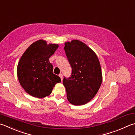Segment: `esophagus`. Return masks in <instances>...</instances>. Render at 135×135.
Instances as JSON below:
<instances>
[{
    "label": "esophagus",
    "mask_w": 135,
    "mask_h": 135,
    "mask_svg": "<svg viewBox=\"0 0 135 135\" xmlns=\"http://www.w3.org/2000/svg\"><path fill=\"white\" fill-rule=\"evenodd\" d=\"M59 77L60 78V79H61V80H62H62H63V75L62 74H61V73H60V74H59Z\"/></svg>",
    "instance_id": "obj_1"
}]
</instances>
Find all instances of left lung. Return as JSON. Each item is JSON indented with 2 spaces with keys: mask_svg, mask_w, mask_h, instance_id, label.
<instances>
[{
  "mask_svg": "<svg viewBox=\"0 0 135 135\" xmlns=\"http://www.w3.org/2000/svg\"><path fill=\"white\" fill-rule=\"evenodd\" d=\"M64 49L72 68V75L63 80L69 102L83 105L98 93L102 82L98 57L93 50L79 40L65 43Z\"/></svg>",
  "mask_w": 135,
  "mask_h": 135,
  "instance_id": "8db88e82",
  "label": "left lung"
}]
</instances>
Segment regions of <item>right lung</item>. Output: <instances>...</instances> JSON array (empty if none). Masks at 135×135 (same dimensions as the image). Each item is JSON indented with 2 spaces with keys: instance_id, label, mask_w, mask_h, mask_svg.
Segmentation results:
<instances>
[{
  "instance_id": "right-lung-1",
  "label": "right lung",
  "mask_w": 135,
  "mask_h": 135,
  "mask_svg": "<svg viewBox=\"0 0 135 135\" xmlns=\"http://www.w3.org/2000/svg\"><path fill=\"white\" fill-rule=\"evenodd\" d=\"M58 47V44H47L40 39L30 45L20 57L17 78L25 91L33 97L50 95L56 84L61 82L59 76L53 73V65L49 62Z\"/></svg>"
}]
</instances>
